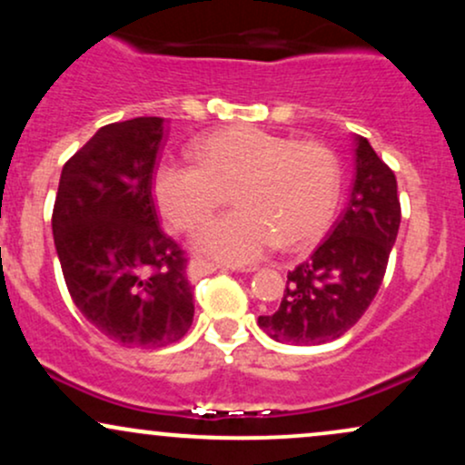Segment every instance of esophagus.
Returning <instances> with one entry per match:
<instances>
[{"mask_svg": "<svg viewBox=\"0 0 465 465\" xmlns=\"http://www.w3.org/2000/svg\"><path fill=\"white\" fill-rule=\"evenodd\" d=\"M221 269V264L216 262H210V260H203V258H194L188 266V275L192 280H199L203 275H210V273H216V271ZM253 271V269H249Z\"/></svg>", "mask_w": 465, "mask_h": 465, "instance_id": "obj_1", "label": "esophagus"}]
</instances>
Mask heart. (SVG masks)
I'll return each instance as SVG.
<instances>
[{
    "label": "heart",
    "mask_w": 465,
    "mask_h": 465,
    "mask_svg": "<svg viewBox=\"0 0 465 465\" xmlns=\"http://www.w3.org/2000/svg\"><path fill=\"white\" fill-rule=\"evenodd\" d=\"M199 162L165 157L154 165L153 196L174 229H192L229 199L240 210L205 223L196 247L233 264L253 262L282 242L300 249L332 223L341 165L328 146L232 126L196 146Z\"/></svg>",
    "instance_id": "heart-1"
}]
</instances>
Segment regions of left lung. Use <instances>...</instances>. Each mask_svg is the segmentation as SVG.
I'll return each instance as SVG.
<instances>
[{
  "instance_id": "1",
  "label": "left lung",
  "mask_w": 465,
  "mask_h": 465,
  "mask_svg": "<svg viewBox=\"0 0 465 465\" xmlns=\"http://www.w3.org/2000/svg\"><path fill=\"white\" fill-rule=\"evenodd\" d=\"M350 203L328 238L288 273L280 308L258 317L271 339L322 345L365 314L385 277L400 227L398 181L365 137H356Z\"/></svg>"
}]
</instances>
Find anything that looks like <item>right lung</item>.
Instances as JSON below:
<instances>
[{
  "mask_svg": "<svg viewBox=\"0 0 465 465\" xmlns=\"http://www.w3.org/2000/svg\"><path fill=\"white\" fill-rule=\"evenodd\" d=\"M163 117L100 129L63 165L52 233L83 317L126 348H163L194 317L185 251L159 227L153 173Z\"/></svg>",
  "mask_w": 465,
  "mask_h": 465,
  "instance_id": "obj_1",
  "label": "right lung"
}]
</instances>
